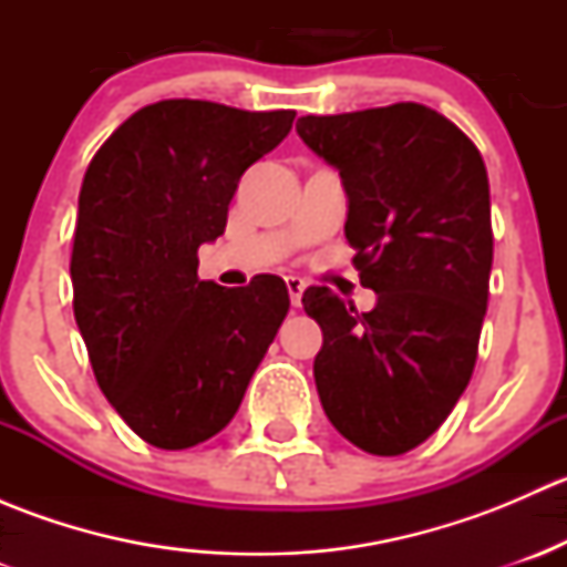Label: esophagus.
I'll return each instance as SVG.
<instances>
[{"label": "esophagus", "mask_w": 567, "mask_h": 567, "mask_svg": "<svg viewBox=\"0 0 567 567\" xmlns=\"http://www.w3.org/2000/svg\"><path fill=\"white\" fill-rule=\"evenodd\" d=\"M285 285H288L290 305L301 307V293H305V288H307L305 279H301V277H288V279H285Z\"/></svg>", "instance_id": "obj_1"}]
</instances>
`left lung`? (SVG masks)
<instances>
[{
  "instance_id": "obj_1",
  "label": "left lung",
  "mask_w": 567,
  "mask_h": 567,
  "mask_svg": "<svg viewBox=\"0 0 567 567\" xmlns=\"http://www.w3.org/2000/svg\"><path fill=\"white\" fill-rule=\"evenodd\" d=\"M296 131L340 169L353 266L379 293L357 312L326 285L305 290L323 331L320 403L359 450L403 455L442 427L477 362L494 260L488 173L458 125L411 101L307 114Z\"/></svg>"
}]
</instances>
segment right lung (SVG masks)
<instances>
[{
	"label": "right lung",
	"instance_id": "right-lung-1",
	"mask_svg": "<svg viewBox=\"0 0 567 567\" xmlns=\"http://www.w3.org/2000/svg\"><path fill=\"white\" fill-rule=\"evenodd\" d=\"M293 117L158 101L131 114L84 173L73 316L101 392L153 447L216 436L288 316L282 279L257 274L247 288H221L197 277V249L225 233L238 181Z\"/></svg>",
	"mask_w": 567,
	"mask_h": 567
}]
</instances>
